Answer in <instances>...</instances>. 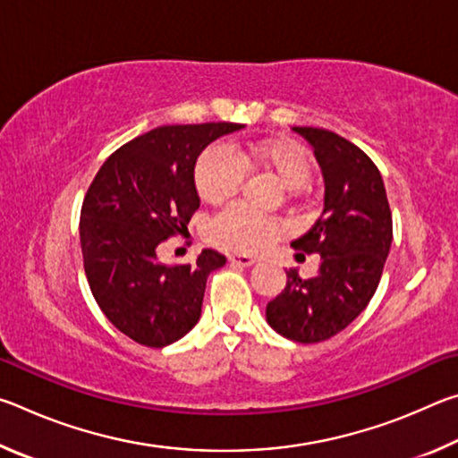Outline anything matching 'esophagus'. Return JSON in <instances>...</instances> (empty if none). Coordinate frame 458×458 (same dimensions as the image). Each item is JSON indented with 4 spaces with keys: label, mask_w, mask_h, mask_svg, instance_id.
<instances>
[{
    "label": "esophagus",
    "mask_w": 458,
    "mask_h": 458,
    "mask_svg": "<svg viewBox=\"0 0 458 458\" xmlns=\"http://www.w3.org/2000/svg\"><path fill=\"white\" fill-rule=\"evenodd\" d=\"M228 260L234 262V265H240V267H252L254 262H257V259L250 257V254H230Z\"/></svg>",
    "instance_id": "34e87169"
}]
</instances>
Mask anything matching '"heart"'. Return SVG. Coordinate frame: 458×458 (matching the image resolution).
<instances>
[{"instance_id": "1", "label": "heart", "mask_w": 458, "mask_h": 458, "mask_svg": "<svg viewBox=\"0 0 458 458\" xmlns=\"http://www.w3.org/2000/svg\"><path fill=\"white\" fill-rule=\"evenodd\" d=\"M238 159L267 169L289 190L305 185L311 175L307 153L297 143L283 141V139L254 141L246 147V151H238ZM238 159L224 145L208 147L199 155L193 169V183L201 199L210 204H222L234 196L244 177ZM283 232L284 224L281 220L248 210L242 204L228 206L210 224L212 242L238 252L262 250Z\"/></svg>"}]
</instances>
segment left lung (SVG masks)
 Returning a JSON list of instances; mask_svg holds the SVG:
<instances>
[{"label":"left lung","mask_w":458,"mask_h":458,"mask_svg":"<svg viewBox=\"0 0 458 458\" xmlns=\"http://www.w3.org/2000/svg\"><path fill=\"white\" fill-rule=\"evenodd\" d=\"M293 131L313 147L325 198L319 218L291 246L321 260L309 278L286 270L267 321L286 339L317 344L344 331L374 297L392 246V212L382 175L360 147L325 129Z\"/></svg>","instance_id":"obj_1"}]
</instances>
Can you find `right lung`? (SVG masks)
Returning a JSON list of instances; mask_svg holds the SVG:
<instances>
[{
    "label": "right lung",
    "instance_id": "right-lung-1",
    "mask_svg": "<svg viewBox=\"0 0 458 458\" xmlns=\"http://www.w3.org/2000/svg\"><path fill=\"white\" fill-rule=\"evenodd\" d=\"M238 123L157 127L108 157L81 210V246L92 297L137 344L165 347L199 321L206 281L226 257L204 250L193 265L167 267L159 244L185 234L199 198L193 167Z\"/></svg>",
    "mask_w": 458,
    "mask_h": 458
}]
</instances>
